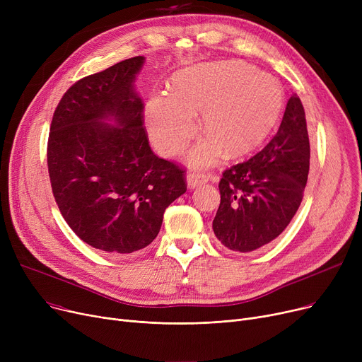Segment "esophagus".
Returning a JSON list of instances; mask_svg holds the SVG:
<instances>
[{"mask_svg":"<svg viewBox=\"0 0 362 362\" xmlns=\"http://www.w3.org/2000/svg\"><path fill=\"white\" fill-rule=\"evenodd\" d=\"M213 177V175H205V173H187V176H186V182H187V186L191 187V189H194V187H197V186H199V185H202V183H206L208 180H210Z\"/></svg>","mask_w":362,"mask_h":362,"instance_id":"obj_1","label":"esophagus"}]
</instances>
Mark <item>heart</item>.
Segmentation results:
<instances>
[{"label":"heart","mask_w":362,"mask_h":362,"mask_svg":"<svg viewBox=\"0 0 362 362\" xmlns=\"http://www.w3.org/2000/svg\"><path fill=\"white\" fill-rule=\"evenodd\" d=\"M283 90L273 76L239 60L204 63L176 71L170 93L148 98L145 120L161 154H180L197 132V114L208 138L189 154L197 167L216 163L223 151L242 157L255 149L274 127Z\"/></svg>","instance_id":"heart-1"}]
</instances>
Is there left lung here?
I'll list each match as a JSON object with an SVG mask.
<instances>
[{"instance_id": "1", "label": "left lung", "mask_w": 362, "mask_h": 362, "mask_svg": "<svg viewBox=\"0 0 362 362\" xmlns=\"http://www.w3.org/2000/svg\"><path fill=\"white\" fill-rule=\"evenodd\" d=\"M308 171L305 111L293 93L274 138L252 158L223 173L213 220L217 239L236 252H252L274 240L298 211Z\"/></svg>"}]
</instances>
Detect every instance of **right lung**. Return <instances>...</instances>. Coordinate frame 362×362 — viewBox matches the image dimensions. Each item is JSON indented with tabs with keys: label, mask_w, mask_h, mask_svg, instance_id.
Here are the masks:
<instances>
[{
	"label": "right lung",
	"mask_w": 362,
	"mask_h": 362,
	"mask_svg": "<svg viewBox=\"0 0 362 362\" xmlns=\"http://www.w3.org/2000/svg\"><path fill=\"white\" fill-rule=\"evenodd\" d=\"M144 62L133 57L71 85L49 127L47 163L60 213L83 242L111 255L148 246L165 208L186 192L185 170L148 142L133 88Z\"/></svg>",
	"instance_id": "obj_1"
}]
</instances>
